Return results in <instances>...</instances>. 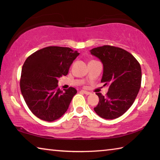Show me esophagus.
<instances>
[{"label":"esophagus","instance_id":"esophagus-1","mask_svg":"<svg viewBox=\"0 0 160 160\" xmlns=\"http://www.w3.org/2000/svg\"><path fill=\"white\" fill-rule=\"evenodd\" d=\"M81 92L85 94H87V95H89V94H91L90 92H88V91H85V90H81Z\"/></svg>","mask_w":160,"mask_h":160}]
</instances>
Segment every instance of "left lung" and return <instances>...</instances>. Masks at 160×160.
Returning a JSON list of instances; mask_svg holds the SVG:
<instances>
[{
    "label": "left lung",
    "mask_w": 160,
    "mask_h": 160,
    "mask_svg": "<svg viewBox=\"0 0 160 160\" xmlns=\"http://www.w3.org/2000/svg\"><path fill=\"white\" fill-rule=\"evenodd\" d=\"M90 53L102 61L104 67L102 82L109 85L106 96L96 93L99 102L94 112L105 119L122 116L133 104L141 85L140 65L131 53L121 48L104 45Z\"/></svg>",
    "instance_id": "8db88e82"
}]
</instances>
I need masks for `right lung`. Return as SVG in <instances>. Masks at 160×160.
Here are the masks:
<instances>
[{
	"label": "right lung",
	"mask_w": 160,
	"mask_h": 160,
	"mask_svg": "<svg viewBox=\"0 0 160 160\" xmlns=\"http://www.w3.org/2000/svg\"><path fill=\"white\" fill-rule=\"evenodd\" d=\"M79 54L70 48L48 47L26 59L22 68L20 90L28 108L37 117L53 121L66 112L77 90L74 88L61 90L58 80L68 73Z\"/></svg>",
	"instance_id": "add662e5"
}]
</instances>
